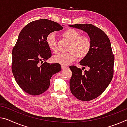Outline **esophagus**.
Returning <instances> with one entry per match:
<instances>
[{
	"mask_svg": "<svg viewBox=\"0 0 127 127\" xmlns=\"http://www.w3.org/2000/svg\"><path fill=\"white\" fill-rule=\"evenodd\" d=\"M67 68H68V67H67V66L63 65H62V69H67Z\"/></svg>",
	"mask_w": 127,
	"mask_h": 127,
	"instance_id": "1",
	"label": "esophagus"
}]
</instances>
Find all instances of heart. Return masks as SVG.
Segmentation results:
<instances>
[{"label": "heart", "instance_id": "heart-1", "mask_svg": "<svg viewBox=\"0 0 127 127\" xmlns=\"http://www.w3.org/2000/svg\"><path fill=\"white\" fill-rule=\"evenodd\" d=\"M64 37L71 42L68 53H60L53 57V61L65 65L71 64L77 59L78 55L83 58L89 53L91 47L89 38L81 35L79 32L74 29H69L63 33ZM46 43L49 49L53 52L57 51L56 37L54 33H50L46 38Z\"/></svg>", "mask_w": 127, "mask_h": 127}]
</instances>
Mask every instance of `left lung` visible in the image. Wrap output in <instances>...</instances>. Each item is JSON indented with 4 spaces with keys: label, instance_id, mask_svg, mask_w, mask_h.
Instances as JSON below:
<instances>
[{
    "label": "left lung",
    "instance_id": "obj_1",
    "mask_svg": "<svg viewBox=\"0 0 127 127\" xmlns=\"http://www.w3.org/2000/svg\"><path fill=\"white\" fill-rule=\"evenodd\" d=\"M68 27L81 30L88 34L91 42L90 51L80 65L89 68L83 72L76 66H70L72 77L69 80L72 94L81 100H90L103 93L113 77L114 56L109 38L99 28L92 24H74Z\"/></svg>",
    "mask_w": 127,
    "mask_h": 127
}]
</instances>
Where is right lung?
I'll use <instances>...</instances> for the list:
<instances>
[{"instance_id":"right-lung-1","label":"right lung","mask_w":127,"mask_h":127,"mask_svg":"<svg viewBox=\"0 0 127 127\" xmlns=\"http://www.w3.org/2000/svg\"><path fill=\"white\" fill-rule=\"evenodd\" d=\"M63 26L40 19L28 24L19 34L12 50V71L18 85L31 95H39L46 91L52 76L61 71L60 64L43 62L51 56L46 43L47 36L62 30Z\"/></svg>"}]
</instances>
